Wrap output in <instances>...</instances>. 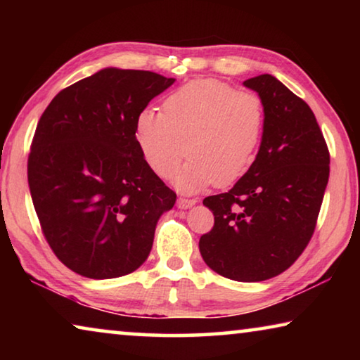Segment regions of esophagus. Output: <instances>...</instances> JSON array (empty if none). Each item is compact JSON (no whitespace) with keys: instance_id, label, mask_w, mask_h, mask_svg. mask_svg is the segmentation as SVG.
Segmentation results:
<instances>
[{"instance_id":"34e87169","label":"esophagus","mask_w":360,"mask_h":360,"mask_svg":"<svg viewBox=\"0 0 360 360\" xmlns=\"http://www.w3.org/2000/svg\"><path fill=\"white\" fill-rule=\"evenodd\" d=\"M197 203V200L195 198H178V208L179 210H187V208H192V206Z\"/></svg>"}]
</instances>
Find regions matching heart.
<instances>
[{
	"mask_svg": "<svg viewBox=\"0 0 360 360\" xmlns=\"http://www.w3.org/2000/svg\"><path fill=\"white\" fill-rule=\"evenodd\" d=\"M265 127L264 103L217 79H198L176 89L163 112L144 108L135 139L146 165L168 178L186 152L188 160L173 184L192 193L211 184L227 187L245 176L257 154Z\"/></svg>",
	"mask_w": 360,
	"mask_h": 360,
	"instance_id": "obj_1",
	"label": "heart"
}]
</instances>
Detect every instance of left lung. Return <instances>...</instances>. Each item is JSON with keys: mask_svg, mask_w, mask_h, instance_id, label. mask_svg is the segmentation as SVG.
<instances>
[{"mask_svg": "<svg viewBox=\"0 0 360 360\" xmlns=\"http://www.w3.org/2000/svg\"><path fill=\"white\" fill-rule=\"evenodd\" d=\"M243 85L264 103V135L245 176L203 200L214 227L198 248L219 275L259 283L288 270L311 240L330 155L311 108L281 81L260 75Z\"/></svg>", "mask_w": 360, "mask_h": 360, "instance_id": "1", "label": "left lung"}]
</instances>
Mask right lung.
<instances>
[{"label": "right lung", "mask_w": 360, "mask_h": 360, "mask_svg": "<svg viewBox=\"0 0 360 360\" xmlns=\"http://www.w3.org/2000/svg\"><path fill=\"white\" fill-rule=\"evenodd\" d=\"M176 79L103 68L63 89L36 127L30 193L62 264L92 279L144 264L157 222L176 193L146 165L135 139L138 112Z\"/></svg>", "instance_id": "1"}]
</instances>
